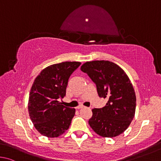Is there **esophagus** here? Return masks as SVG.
Listing matches in <instances>:
<instances>
[{"label":"esophagus","instance_id":"esophagus-1","mask_svg":"<svg viewBox=\"0 0 161 161\" xmlns=\"http://www.w3.org/2000/svg\"><path fill=\"white\" fill-rule=\"evenodd\" d=\"M84 107L83 106H82V105H80V106H78V107H77V109H82V108H83Z\"/></svg>","mask_w":161,"mask_h":161}]
</instances>
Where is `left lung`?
I'll return each instance as SVG.
<instances>
[{
	"label": "left lung",
	"mask_w": 161,
	"mask_h": 161,
	"mask_svg": "<svg viewBox=\"0 0 161 161\" xmlns=\"http://www.w3.org/2000/svg\"><path fill=\"white\" fill-rule=\"evenodd\" d=\"M95 83L100 97L108 98L103 108L92 109L88 123L95 133L112 138L130 125L136 110V95L130 79L122 68L109 61H92L80 67Z\"/></svg>",
	"instance_id": "left-lung-1"
}]
</instances>
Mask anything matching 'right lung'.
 I'll use <instances>...</instances> for the list:
<instances>
[{
    "label": "right lung",
    "mask_w": 161,
    "mask_h": 161,
    "mask_svg": "<svg viewBox=\"0 0 161 161\" xmlns=\"http://www.w3.org/2000/svg\"><path fill=\"white\" fill-rule=\"evenodd\" d=\"M80 62L65 61L45 68L35 78L30 92L28 112L35 129L44 136L58 137L71 123L75 109L61 105L69 78Z\"/></svg>",
    "instance_id": "1"
}]
</instances>
